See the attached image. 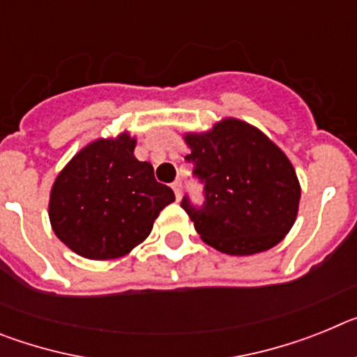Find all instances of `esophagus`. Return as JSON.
Instances as JSON below:
<instances>
[{"label": "esophagus", "instance_id": "34e87169", "mask_svg": "<svg viewBox=\"0 0 357 357\" xmlns=\"http://www.w3.org/2000/svg\"><path fill=\"white\" fill-rule=\"evenodd\" d=\"M172 188H173V191H175V197H176V200H181V195H182V182L181 181H175L172 184Z\"/></svg>", "mask_w": 357, "mask_h": 357}]
</instances>
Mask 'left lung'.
<instances>
[{
    "mask_svg": "<svg viewBox=\"0 0 357 357\" xmlns=\"http://www.w3.org/2000/svg\"><path fill=\"white\" fill-rule=\"evenodd\" d=\"M195 175L206 202L189 204L200 238L229 255L270 250L284 239L298 214L301 182L291 160L264 132L236 118L220 119L206 132H185Z\"/></svg>",
    "mask_w": 357,
    "mask_h": 357,
    "instance_id": "left-lung-1",
    "label": "left lung"
}]
</instances>
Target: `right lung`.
Returning a JSON list of instances; mask_svg holds the SVG:
<instances>
[{"instance_id":"1","label":"right lung","mask_w":357,"mask_h":357,"mask_svg":"<svg viewBox=\"0 0 357 357\" xmlns=\"http://www.w3.org/2000/svg\"><path fill=\"white\" fill-rule=\"evenodd\" d=\"M137 139L127 130L98 137L77 151L50 191L48 216L55 236L85 259L130 254L150 236L160 211L175 202L153 166L135 159Z\"/></svg>"}]
</instances>
